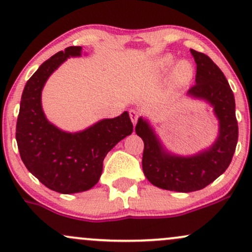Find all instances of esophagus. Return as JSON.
I'll return each instance as SVG.
<instances>
[{"mask_svg": "<svg viewBox=\"0 0 252 252\" xmlns=\"http://www.w3.org/2000/svg\"><path fill=\"white\" fill-rule=\"evenodd\" d=\"M129 115H130V120H131L132 124H134V126H135L136 122H137L138 117H140V114H138V112L136 111V110H130Z\"/></svg>", "mask_w": 252, "mask_h": 252, "instance_id": "34e87169", "label": "esophagus"}]
</instances>
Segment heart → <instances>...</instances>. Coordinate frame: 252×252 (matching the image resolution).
Listing matches in <instances>:
<instances>
[{
    "label": "heart",
    "instance_id": "obj_1",
    "mask_svg": "<svg viewBox=\"0 0 252 252\" xmlns=\"http://www.w3.org/2000/svg\"><path fill=\"white\" fill-rule=\"evenodd\" d=\"M174 65V58L170 56L163 57L158 63V68L162 72H167L170 70V67ZM194 74V68L193 65L187 60H181L174 66L172 72V79L175 85L184 86L190 82Z\"/></svg>",
    "mask_w": 252,
    "mask_h": 252
}]
</instances>
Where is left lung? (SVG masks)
I'll list each match as a JSON object with an SVG mask.
<instances>
[{
  "instance_id": "left-lung-1",
  "label": "left lung",
  "mask_w": 252,
  "mask_h": 252,
  "mask_svg": "<svg viewBox=\"0 0 252 252\" xmlns=\"http://www.w3.org/2000/svg\"><path fill=\"white\" fill-rule=\"evenodd\" d=\"M196 63L195 84L189 96L213 106L219 121L216 142L198 154L178 156L163 148L146 120L138 118L136 134L143 140L142 168L146 178L158 189L189 193L205 189L230 166L238 141L235 96L220 68L206 54L190 50Z\"/></svg>"
}]
</instances>
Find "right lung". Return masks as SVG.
Segmentation results:
<instances>
[{"label":"right lung","instance_id":"add662e5","mask_svg":"<svg viewBox=\"0 0 252 252\" xmlns=\"http://www.w3.org/2000/svg\"><path fill=\"white\" fill-rule=\"evenodd\" d=\"M80 54V46H71L37 68L22 92L16 123V142L25 166L46 187L63 194L92 189L102 175L106 154L132 132L126 111L73 134L48 122L41 106L46 80L67 58Z\"/></svg>","mask_w":252,"mask_h":252}]
</instances>
